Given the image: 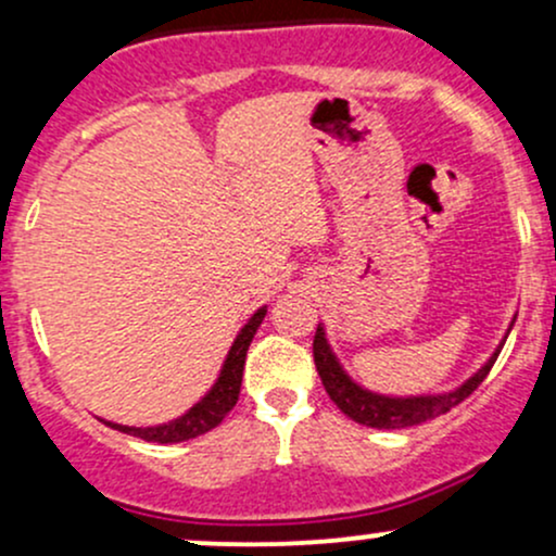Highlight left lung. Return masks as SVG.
<instances>
[{"label": "left lung", "instance_id": "left-lung-1", "mask_svg": "<svg viewBox=\"0 0 556 556\" xmlns=\"http://www.w3.org/2000/svg\"><path fill=\"white\" fill-rule=\"evenodd\" d=\"M498 353H502V345H498V351L488 358V364L478 371V375L469 377L465 386L451 390V393L422 395V399H388V395L369 393V390L358 388L356 382L348 380V375L340 369L332 351H329L325 329L319 327L314 334V364L327 395L334 401V406H338L345 417L353 419V422L377 427V430H399V427L422 425L427 419H435L441 417V414L451 412L454 406H459L462 401H465L467 395H472L480 382L485 380L488 371L496 364Z\"/></svg>", "mask_w": 556, "mask_h": 556}]
</instances>
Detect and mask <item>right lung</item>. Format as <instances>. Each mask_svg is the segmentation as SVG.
Segmentation results:
<instances>
[{"instance_id": "1", "label": "right lung", "mask_w": 556, "mask_h": 556, "mask_svg": "<svg viewBox=\"0 0 556 556\" xmlns=\"http://www.w3.org/2000/svg\"><path fill=\"white\" fill-rule=\"evenodd\" d=\"M266 308H258L253 314V319L242 327V332L237 334L235 345H231L227 362H224L222 377L218 382L213 386V390L205 395L200 404H194L185 417L174 419L168 425H157V427H126V425H113L108 422L115 430L126 432V435L134 438H142V441L150 443H179V441H189V438H198L203 432L213 430L216 425L224 422V417L235 408L237 399H240V386H242V367H245V356H248V348L253 343V334L255 329L261 327L264 321Z\"/></svg>"}]
</instances>
